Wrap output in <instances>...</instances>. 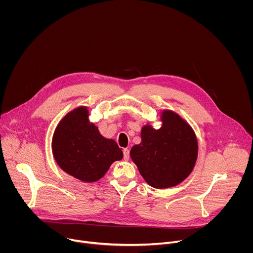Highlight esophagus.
<instances>
[{"label": "esophagus", "instance_id": "esophagus-1", "mask_svg": "<svg viewBox=\"0 0 253 253\" xmlns=\"http://www.w3.org/2000/svg\"><path fill=\"white\" fill-rule=\"evenodd\" d=\"M129 157H130V152H129V150H128V149H124V150H123V158H124V160H128Z\"/></svg>", "mask_w": 253, "mask_h": 253}]
</instances>
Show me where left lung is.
<instances>
[{
	"label": "left lung",
	"mask_w": 253,
	"mask_h": 253,
	"mask_svg": "<svg viewBox=\"0 0 253 253\" xmlns=\"http://www.w3.org/2000/svg\"><path fill=\"white\" fill-rule=\"evenodd\" d=\"M161 120L158 130L144 126L141 143L130 151L142 177L158 189L181 183L191 173L198 153L196 136L181 117L165 110Z\"/></svg>",
	"instance_id": "8db88e82"
}]
</instances>
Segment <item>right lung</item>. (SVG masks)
Here are the masks:
<instances>
[{
	"mask_svg": "<svg viewBox=\"0 0 253 253\" xmlns=\"http://www.w3.org/2000/svg\"><path fill=\"white\" fill-rule=\"evenodd\" d=\"M86 107L68 113L57 126L52 149L56 162L68 174L85 182H95L110 165L123 158L112 139H106L88 121Z\"/></svg>",
	"mask_w": 253,
	"mask_h": 253,
	"instance_id": "add662e5",
	"label": "right lung"
}]
</instances>
